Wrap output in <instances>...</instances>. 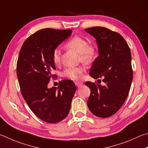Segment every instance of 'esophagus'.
Listing matches in <instances>:
<instances>
[{"label": "esophagus", "instance_id": "obj_1", "mask_svg": "<svg viewBox=\"0 0 148 148\" xmlns=\"http://www.w3.org/2000/svg\"><path fill=\"white\" fill-rule=\"evenodd\" d=\"M75 85H76V87H81V86L83 85V83H81V82H75Z\"/></svg>", "mask_w": 148, "mask_h": 148}]
</instances>
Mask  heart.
Listing matches in <instances>:
<instances>
[{
  "label": "heart",
  "mask_w": 148,
  "mask_h": 148,
  "mask_svg": "<svg viewBox=\"0 0 148 148\" xmlns=\"http://www.w3.org/2000/svg\"><path fill=\"white\" fill-rule=\"evenodd\" d=\"M65 47L73 49L79 53V61L85 64H89L95 60L97 56V50L94 45L88 44L85 39L79 36H74L67 41ZM52 59L53 63L58 65L61 62V50L56 48L53 50ZM86 71L85 66L69 67L62 72V76L72 80H77L81 78Z\"/></svg>",
  "instance_id": "b5f03b06"
}]
</instances>
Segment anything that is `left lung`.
Listing matches in <instances>:
<instances>
[{"instance_id": "8db88e82", "label": "left lung", "mask_w": 148, "mask_h": 148, "mask_svg": "<svg viewBox=\"0 0 148 148\" xmlns=\"http://www.w3.org/2000/svg\"><path fill=\"white\" fill-rule=\"evenodd\" d=\"M85 29L96 38L100 54L94 61L89 74L95 79L103 77L105 83L103 85L85 83L90 89L87 106L96 116L107 118L121 108L130 92L133 80L130 48L116 32L100 26Z\"/></svg>"}]
</instances>
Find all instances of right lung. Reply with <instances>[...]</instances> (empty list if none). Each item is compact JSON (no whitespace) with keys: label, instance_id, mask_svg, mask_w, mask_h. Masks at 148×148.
<instances>
[{"label":"right lung","instance_id":"right-lung-1","mask_svg":"<svg viewBox=\"0 0 148 148\" xmlns=\"http://www.w3.org/2000/svg\"><path fill=\"white\" fill-rule=\"evenodd\" d=\"M72 34V29H40L24 42L17 63L21 92L29 108L45 122L55 123L68 115L76 90L72 80H63L57 87L47 85L56 70L53 51Z\"/></svg>","mask_w":148,"mask_h":148}]
</instances>
